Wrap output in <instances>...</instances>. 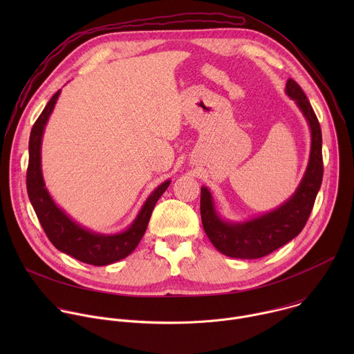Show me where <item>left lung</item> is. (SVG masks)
<instances>
[{
  "label": "left lung",
  "mask_w": 354,
  "mask_h": 354,
  "mask_svg": "<svg viewBox=\"0 0 354 354\" xmlns=\"http://www.w3.org/2000/svg\"><path fill=\"white\" fill-rule=\"evenodd\" d=\"M284 92L294 100L310 127L311 148L307 169L295 192L284 203L270 212L243 221L224 218L216 209L210 189L201 186V224L210 242L225 257L258 259L272 254L302 231L314 207L324 176L321 126L310 100L294 80L288 78Z\"/></svg>",
  "instance_id": "8db88e82"
}]
</instances>
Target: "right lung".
<instances>
[{"label":"right lung","instance_id":"obj_1","mask_svg":"<svg viewBox=\"0 0 354 354\" xmlns=\"http://www.w3.org/2000/svg\"><path fill=\"white\" fill-rule=\"evenodd\" d=\"M62 89H59L37 118L29 137V165L26 174L28 196L33 210L52 243L64 254L93 266H106L124 259L140 243L151 213L162 193L171 185L167 179L145 198L133 223L123 231L102 234L73 220L50 196L41 172V141Z\"/></svg>","mask_w":354,"mask_h":354}]
</instances>
